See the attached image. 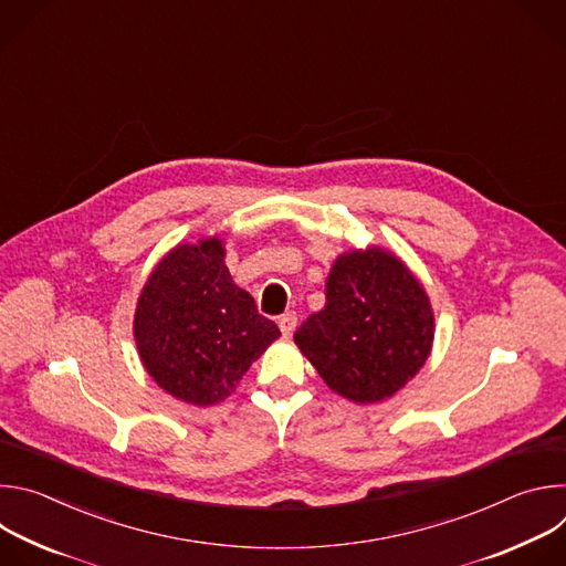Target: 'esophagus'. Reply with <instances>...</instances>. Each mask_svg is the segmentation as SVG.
I'll use <instances>...</instances> for the list:
<instances>
[{
  "mask_svg": "<svg viewBox=\"0 0 566 566\" xmlns=\"http://www.w3.org/2000/svg\"><path fill=\"white\" fill-rule=\"evenodd\" d=\"M280 329H282V336H293V332H295V327H297V313L295 311H286L284 315H280Z\"/></svg>",
  "mask_w": 566,
  "mask_h": 566,
  "instance_id": "esophagus-1",
  "label": "esophagus"
}]
</instances>
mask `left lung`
Here are the masks:
<instances>
[{
	"instance_id": "obj_1",
	"label": "left lung",
	"mask_w": 566,
	"mask_h": 566,
	"mask_svg": "<svg viewBox=\"0 0 566 566\" xmlns=\"http://www.w3.org/2000/svg\"><path fill=\"white\" fill-rule=\"evenodd\" d=\"M325 295V308L306 317L295 345L336 394L378 402L426 365L434 340L430 297L396 255L343 253Z\"/></svg>"
}]
</instances>
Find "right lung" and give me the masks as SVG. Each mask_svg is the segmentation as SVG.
I'll list each match as a JSON object with an SVG mask.
<instances>
[{"label": "right lung", "instance_id": "right-lung-1", "mask_svg": "<svg viewBox=\"0 0 566 566\" xmlns=\"http://www.w3.org/2000/svg\"><path fill=\"white\" fill-rule=\"evenodd\" d=\"M219 237L179 244L156 264L140 291L134 338L160 389L192 406H214L277 340L251 293L239 289Z\"/></svg>", "mask_w": 566, "mask_h": 566}]
</instances>
